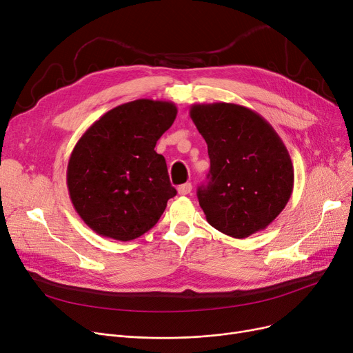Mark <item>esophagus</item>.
Returning a JSON list of instances; mask_svg holds the SVG:
<instances>
[{"label": "esophagus", "mask_w": 353, "mask_h": 353, "mask_svg": "<svg viewBox=\"0 0 353 353\" xmlns=\"http://www.w3.org/2000/svg\"><path fill=\"white\" fill-rule=\"evenodd\" d=\"M177 192H179V194H181V196L189 194V193L192 192V183H184V184H181V186L177 188Z\"/></svg>", "instance_id": "34e87169"}]
</instances>
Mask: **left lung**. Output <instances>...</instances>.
I'll list each match as a JSON object with an SVG mask.
<instances>
[{"instance_id":"left-lung-1","label":"left lung","mask_w":353,"mask_h":353,"mask_svg":"<svg viewBox=\"0 0 353 353\" xmlns=\"http://www.w3.org/2000/svg\"><path fill=\"white\" fill-rule=\"evenodd\" d=\"M190 117L208 144L210 173L197 190L209 225L236 239L266 229L288 205L293 164L274 128L233 103L193 104Z\"/></svg>"}]
</instances>
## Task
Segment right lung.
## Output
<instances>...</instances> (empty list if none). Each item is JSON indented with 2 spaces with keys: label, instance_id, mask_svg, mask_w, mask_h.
Returning a JSON list of instances; mask_svg holds the SVG:
<instances>
[{
  "label": "right lung",
  "instance_id": "1",
  "mask_svg": "<svg viewBox=\"0 0 353 353\" xmlns=\"http://www.w3.org/2000/svg\"><path fill=\"white\" fill-rule=\"evenodd\" d=\"M177 116L172 101L139 99L107 111L74 145L67 188L84 223L128 242L150 230L176 196L154 147Z\"/></svg>",
  "mask_w": 353,
  "mask_h": 353
}]
</instances>
